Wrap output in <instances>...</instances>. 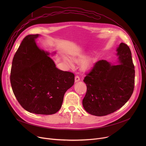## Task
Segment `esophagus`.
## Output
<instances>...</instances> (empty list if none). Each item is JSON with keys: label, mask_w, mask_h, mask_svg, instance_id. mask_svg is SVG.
<instances>
[{"label": "esophagus", "mask_w": 146, "mask_h": 146, "mask_svg": "<svg viewBox=\"0 0 146 146\" xmlns=\"http://www.w3.org/2000/svg\"><path fill=\"white\" fill-rule=\"evenodd\" d=\"M80 80V78L78 76H76L75 77V82H77L79 81Z\"/></svg>", "instance_id": "1"}]
</instances>
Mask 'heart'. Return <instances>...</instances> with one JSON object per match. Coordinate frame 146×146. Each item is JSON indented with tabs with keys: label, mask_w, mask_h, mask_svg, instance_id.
<instances>
[{
	"label": "heart",
	"mask_w": 146,
	"mask_h": 146,
	"mask_svg": "<svg viewBox=\"0 0 146 146\" xmlns=\"http://www.w3.org/2000/svg\"><path fill=\"white\" fill-rule=\"evenodd\" d=\"M64 60H65V63H66L68 66H71V65H72V60H71L70 59H69V58H65ZM86 65L85 64V65H84V66L86 67Z\"/></svg>",
	"instance_id": "b5f03b06"
}]
</instances>
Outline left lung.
Here are the masks:
<instances>
[{"label": "left lung", "instance_id": "left-lung-1", "mask_svg": "<svg viewBox=\"0 0 146 146\" xmlns=\"http://www.w3.org/2000/svg\"><path fill=\"white\" fill-rule=\"evenodd\" d=\"M117 65L106 60L94 64L86 74L87 86L82 105L88 113L105 116L122 108L131 97L135 87V66L129 46L121 43L117 50Z\"/></svg>", "mask_w": 146, "mask_h": 146}]
</instances>
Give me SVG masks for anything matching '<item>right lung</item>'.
Here are the masks:
<instances>
[{"instance_id": "right-lung-1", "label": "right lung", "mask_w": 146, "mask_h": 146, "mask_svg": "<svg viewBox=\"0 0 146 146\" xmlns=\"http://www.w3.org/2000/svg\"><path fill=\"white\" fill-rule=\"evenodd\" d=\"M29 35L22 41L12 62L10 82L13 93L27 111L43 115L56 113L66 91L74 82V74L55 67L48 52L40 50Z\"/></svg>"}]
</instances>
